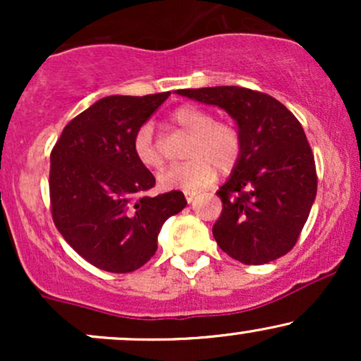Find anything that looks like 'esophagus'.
<instances>
[{
	"label": "esophagus",
	"mask_w": 361,
	"mask_h": 361,
	"mask_svg": "<svg viewBox=\"0 0 361 361\" xmlns=\"http://www.w3.org/2000/svg\"><path fill=\"white\" fill-rule=\"evenodd\" d=\"M195 197H197V193H195V192H185V198H186V202H188V204H192V202L195 200Z\"/></svg>",
	"instance_id": "34e87169"
}]
</instances>
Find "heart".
<instances>
[{
	"instance_id": "b5f03b06",
	"label": "heart",
	"mask_w": 361,
	"mask_h": 361,
	"mask_svg": "<svg viewBox=\"0 0 361 361\" xmlns=\"http://www.w3.org/2000/svg\"><path fill=\"white\" fill-rule=\"evenodd\" d=\"M171 122L190 135L186 161L164 169L157 181L163 188L198 192L210 186L219 173H231L243 154V134L229 120H215L212 111L195 105H183L171 114ZM132 151L135 159L147 169L163 166L164 157L149 123L137 128Z\"/></svg>"
}]
</instances>
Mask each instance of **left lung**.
Returning <instances> with one entry per match:
<instances>
[{
    "label": "left lung",
    "mask_w": 361,
    "mask_h": 361,
    "mask_svg": "<svg viewBox=\"0 0 361 361\" xmlns=\"http://www.w3.org/2000/svg\"><path fill=\"white\" fill-rule=\"evenodd\" d=\"M176 93L221 106L243 134L241 159L217 192L222 212L212 233L219 247L244 264H264L287 255L317 193L316 161L299 120L270 94L250 88Z\"/></svg>",
    "instance_id": "obj_1"
}]
</instances>
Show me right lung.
<instances>
[{
  "instance_id": "obj_1",
  "label": "right lung",
  "mask_w": 361,
  "mask_h": 361,
  "mask_svg": "<svg viewBox=\"0 0 361 361\" xmlns=\"http://www.w3.org/2000/svg\"><path fill=\"white\" fill-rule=\"evenodd\" d=\"M168 97L102 98L64 127L51 152L52 221L69 246L103 271L146 264L164 221L186 205L178 190L146 197L156 178L132 151L137 128Z\"/></svg>"
}]
</instances>
